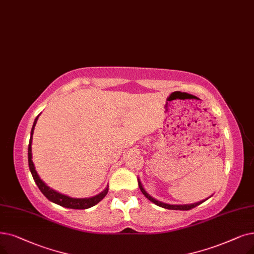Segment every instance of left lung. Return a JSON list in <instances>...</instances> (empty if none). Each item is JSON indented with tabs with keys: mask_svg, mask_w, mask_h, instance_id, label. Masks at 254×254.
Instances as JSON below:
<instances>
[{
	"mask_svg": "<svg viewBox=\"0 0 254 254\" xmlns=\"http://www.w3.org/2000/svg\"><path fill=\"white\" fill-rule=\"evenodd\" d=\"M138 185H139V188H140L141 192L143 193V195H144V196L147 198V199H149L151 202H153L154 204H157L158 206H161V207H164V208H167V209H175V211H188V209H191V208H193V207H195V206H197V205L201 204L202 202H204L205 200H207L209 197H212V195H211L209 197H207L206 199H203V200H201V201H198V202H195V203H191V204H169V203L162 202V201L156 199V198H153L152 196H150V195L145 191V189L143 188V186H142V183H141L140 179H138Z\"/></svg>",
	"mask_w": 254,
	"mask_h": 254,
	"instance_id": "left-lung-1",
	"label": "left lung"
}]
</instances>
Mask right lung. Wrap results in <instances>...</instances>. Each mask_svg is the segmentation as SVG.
Masks as SVG:
<instances>
[{
  "mask_svg": "<svg viewBox=\"0 0 254 254\" xmlns=\"http://www.w3.org/2000/svg\"><path fill=\"white\" fill-rule=\"evenodd\" d=\"M39 115L35 118L34 124H33L32 129H31V137H30V141H29V146H28L29 168H30V171L32 173L33 179H34L39 190L42 192L43 195H45L48 198L50 201L56 203V204H59L61 206H64V207L74 208V209H85V208H89V207L97 204L107 195V193L109 191V189H108L109 186L106 187V189L103 192H101L100 194H97L95 196L88 197V198H72V197H69L67 195L61 194L57 191L53 190L39 178V175H38V173L35 169L34 163H33V161H32V139H33V133H34V128H35V126H36V123H37Z\"/></svg>",
  "mask_w": 254,
  "mask_h": 254,
  "instance_id": "1",
  "label": "right lung"
}]
</instances>
